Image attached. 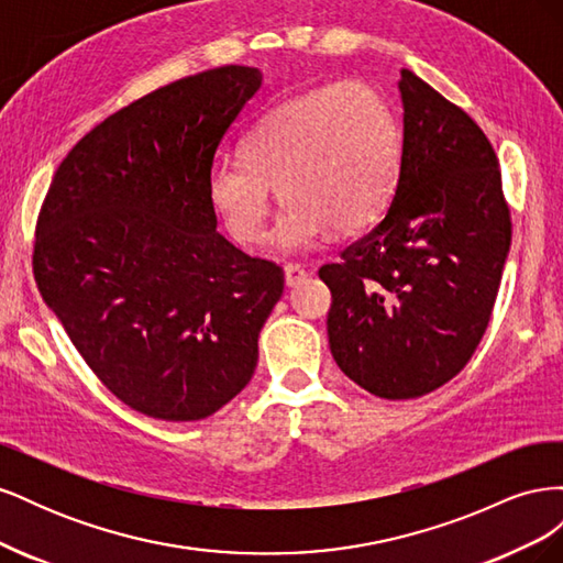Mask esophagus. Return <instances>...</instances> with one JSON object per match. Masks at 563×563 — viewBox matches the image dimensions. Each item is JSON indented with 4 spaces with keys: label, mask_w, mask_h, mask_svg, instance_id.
Listing matches in <instances>:
<instances>
[{
    "label": "esophagus",
    "mask_w": 563,
    "mask_h": 563,
    "mask_svg": "<svg viewBox=\"0 0 563 563\" xmlns=\"http://www.w3.org/2000/svg\"><path fill=\"white\" fill-rule=\"evenodd\" d=\"M305 277H308V272H305L300 265H286L284 267V282L286 286H298L300 282H305Z\"/></svg>",
    "instance_id": "esophagus-1"
}]
</instances>
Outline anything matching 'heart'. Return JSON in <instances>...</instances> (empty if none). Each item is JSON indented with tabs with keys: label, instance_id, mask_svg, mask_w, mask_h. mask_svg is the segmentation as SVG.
Wrapping results in <instances>:
<instances>
[{
	"label": "heart",
	"instance_id": "b5f03b06",
	"mask_svg": "<svg viewBox=\"0 0 563 563\" xmlns=\"http://www.w3.org/2000/svg\"><path fill=\"white\" fill-rule=\"evenodd\" d=\"M399 164L401 133L385 98L362 81H335L267 112L242 139V157H216L207 187L244 246L263 240L275 187L284 209L269 244L300 253L331 230L350 234L378 220Z\"/></svg>",
	"mask_w": 563,
	"mask_h": 563
}]
</instances>
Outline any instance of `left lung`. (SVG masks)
Segmentation results:
<instances>
[{
    "instance_id": "1",
    "label": "left lung",
    "mask_w": 563,
    "mask_h": 563,
    "mask_svg": "<svg viewBox=\"0 0 563 563\" xmlns=\"http://www.w3.org/2000/svg\"><path fill=\"white\" fill-rule=\"evenodd\" d=\"M401 164L389 209L319 279L335 364L383 399L463 368L488 327L512 223L498 157L470 114L401 70Z\"/></svg>"
}]
</instances>
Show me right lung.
Here are the masks:
<instances>
[{
  "label": "right lung",
  "mask_w": 563,
  "mask_h": 563,
  "mask_svg": "<svg viewBox=\"0 0 563 563\" xmlns=\"http://www.w3.org/2000/svg\"><path fill=\"white\" fill-rule=\"evenodd\" d=\"M258 67L178 79L98 124L51 180L35 279L73 345L133 411L190 422L249 385L282 267L216 232L209 172Z\"/></svg>",
  "instance_id": "add662e5"
}]
</instances>
